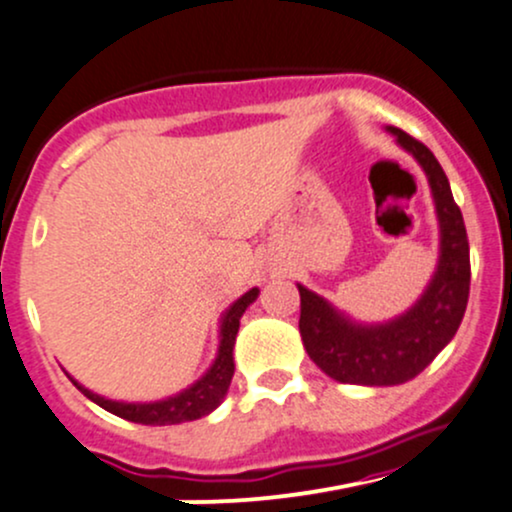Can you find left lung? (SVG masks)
<instances>
[{"label": "left lung", "mask_w": 512, "mask_h": 512, "mask_svg": "<svg viewBox=\"0 0 512 512\" xmlns=\"http://www.w3.org/2000/svg\"><path fill=\"white\" fill-rule=\"evenodd\" d=\"M398 145L420 162L432 188L441 229V255L422 298L386 324H357L317 293L300 291V336L312 362L341 384L396 386L415 379L463 322L470 298V243L451 183L427 145L389 126Z\"/></svg>", "instance_id": "1"}]
</instances>
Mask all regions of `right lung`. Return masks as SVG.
Masks as SVG:
<instances>
[{"mask_svg":"<svg viewBox=\"0 0 512 512\" xmlns=\"http://www.w3.org/2000/svg\"><path fill=\"white\" fill-rule=\"evenodd\" d=\"M257 295H260V291H257V288H250L248 293L240 295L236 303L226 310V315L221 317V326H219L217 360L212 362V367H209L193 386H188L186 391L176 393V396L155 400V403H121V400H109L88 391L85 386H80L71 374L69 379L78 386V391L83 393V396H88L92 400V403H97L100 408L112 412L116 417H123V420L128 422L150 424V427H164V424H181V422L200 420V417L209 415L214 408H219V403L224 400L226 391H229L233 369H236V365H233V343H236L240 317H243V312L248 310L250 303H255Z\"/></svg>","mask_w":512,"mask_h":512,"instance_id":"add662e5","label":"right lung"}]
</instances>
